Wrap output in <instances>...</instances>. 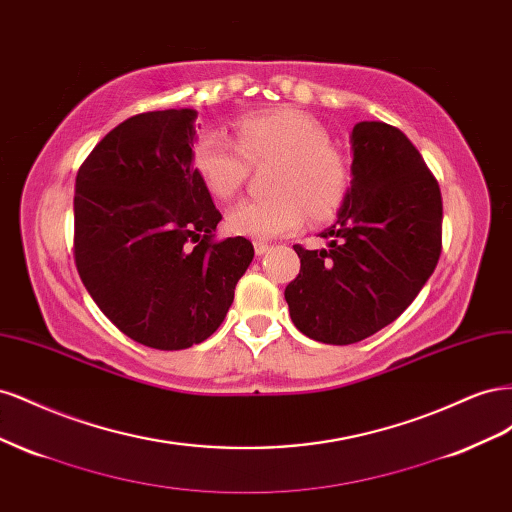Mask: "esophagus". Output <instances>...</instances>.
Returning <instances> with one entry per match:
<instances>
[{
	"label": "esophagus",
	"instance_id": "obj_1",
	"mask_svg": "<svg viewBox=\"0 0 512 512\" xmlns=\"http://www.w3.org/2000/svg\"><path fill=\"white\" fill-rule=\"evenodd\" d=\"M269 250H271V245H269V243H265V241H256V243H254V252H256V256H265Z\"/></svg>",
	"mask_w": 512,
	"mask_h": 512
}]
</instances>
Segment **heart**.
I'll return each instance as SVG.
<instances>
[{"mask_svg":"<svg viewBox=\"0 0 512 512\" xmlns=\"http://www.w3.org/2000/svg\"><path fill=\"white\" fill-rule=\"evenodd\" d=\"M235 142L222 132H205L192 147V168L218 200L235 198L247 179V163L275 162L269 198L247 200L228 213L226 228L237 237L275 239L290 235L305 215L312 224L331 220L350 190V164L331 143L329 130L297 108L241 115Z\"/></svg>","mask_w":512,"mask_h":512,"instance_id":"1","label":"heart"}]
</instances>
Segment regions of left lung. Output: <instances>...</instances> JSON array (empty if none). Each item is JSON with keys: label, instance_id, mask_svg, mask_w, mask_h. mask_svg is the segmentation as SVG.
Wrapping results in <instances>:
<instances>
[{"label": "left lung", "instance_id": "8db88e82", "mask_svg": "<svg viewBox=\"0 0 512 512\" xmlns=\"http://www.w3.org/2000/svg\"><path fill=\"white\" fill-rule=\"evenodd\" d=\"M352 181L327 250L294 245L301 271L284 290L303 335L348 346L378 333L416 299L442 250V196L408 136L382 121L350 134Z\"/></svg>", "mask_w": 512, "mask_h": 512}]
</instances>
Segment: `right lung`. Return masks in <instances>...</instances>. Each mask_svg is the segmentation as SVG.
Returning <instances> with one entry per match:
<instances>
[{"label":"right lung","mask_w":512,"mask_h":512,"mask_svg":"<svg viewBox=\"0 0 512 512\" xmlns=\"http://www.w3.org/2000/svg\"><path fill=\"white\" fill-rule=\"evenodd\" d=\"M194 108L126 119L79 168L74 262L91 299L134 342L183 350L218 331L254 258L215 241L222 213L192 168Z\"/></svg>","instance_id":"right-lung-1"}]
</instances>
